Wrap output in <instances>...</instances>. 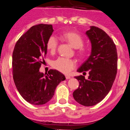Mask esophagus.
I'll use <instances>...</instances> for the list:
<instances>
[{
	"label": "esophagus",
	"mask_w": 130,
	"mask_h": 130,
	"mask_svg": "<svg viewBox=\"0 0 130 130\" xmlns=\"http://www.w3.org/2000/svg\"><path fill=\"white\" fill-rule=\"evenodd\" d=\"M71 78V77L70 75H66V79H70Z\"/></svg>",
	"instance_id": "1"
}]
</instances>
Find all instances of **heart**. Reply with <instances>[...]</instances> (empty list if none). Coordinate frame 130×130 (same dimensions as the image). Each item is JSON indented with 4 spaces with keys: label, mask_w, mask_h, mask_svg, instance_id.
Segmentation results:
<instances>
[{
    "label": "heart",
    "mask_w": 130,
    "mask_h": 130,
    "mask_svg": "<svg viewBox=\"0 0 130 130\" xmlns=\"http://www.w3.org/2000/svg\"><path fill=\"white\" fill-rule=\"evenodd\" d=\"M63 38L72 47L78 49V53L83 55L85 50L83 47V38L81 35L75 32L68 31L62 34ZM58 46V40L54 36H51L48 38L46 43V47L48 51L51 53L55 52ZM54 68L64 73H69L76 66V62L74 60L66 58L64 57H58L54 60L52 64Z\"/></svg>",
    "instance_id": "heart-1"
}]
</instances>
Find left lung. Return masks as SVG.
Segmentation results:
<instances>
[{
  "label": "left lung",
  "mask_w": 130,
  "mask_h": 130,
  "mask_svg": "<svg viewBox=\"0 0 130 130\" xmlns=\"http://www.w3.org/2000/svg\"><path fill=\"white\" fill-rule=\"evenodd\" d=\"M91 43L90 55L77 72L86 73L75 77L79 87L73 92V98L86 107L93 106L100 102L107 95L115 79L117 72V51L112 39L101 28L91 26L86 32Z\"/></svg>",
  "instance_id": "1"
}]
</instances>
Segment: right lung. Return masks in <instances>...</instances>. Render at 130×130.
Returning a JSON list of instances; mask_svg holds the SVG:
<instances>
[{
    "label": "right lung",
    "mask_w": 130,
    "mask_h": 130,
    "mask_svg": "<svg viewBox=\"0 0 130 130\" xmlns=\"http://www.w3.org/2000/svg\"><path fill=\"white\" fill-rule=\"evenodd\" d=\"M53 32V26L39 24L21 36L12 55L13 78L23 98L33 105H43L51 100L56 87L66 77L56 70L47 73L40 72L46 43Z\"/></svg>",
    "instance_id": "add662e5"
}]
</instances>
